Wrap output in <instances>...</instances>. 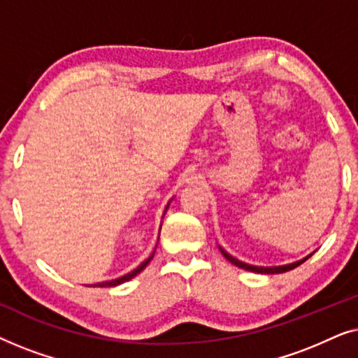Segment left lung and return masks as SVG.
Returning a JSON list of instances; mask_svg holds the SVG:
<instances>
[{
	"label": "left lung",
	"mask_w": 358,
	"mask_h": 358,
	"mask_svg": "<svg viewBox=\"0 0 358 358\" xmlns=\"http://www.w3.org/2000/svg\"><path fill=\"white\" fill-rule=\"evenodd\" d=\"M220 251H222L223 257L227 259L228 262H231L233 266H236L239 268H244V271H249V272H256V273H283V272H288L292 271V268H295L300 266V264H303L306 261V259H310L313 254H315V251H313L311 254H308V256H305L303 259H300V261H295V262H290V264H283V266H272V267H264V266H252V264H246L243 261H239V259L233 257L231 254H228L227 251L222 246H218Z\"/></svg>",
	"instance_id": "8db88e82"
}]
</instances>
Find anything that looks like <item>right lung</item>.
Masks as SVG:
<instances>
[{"instance_id": "right-lung-1", "label": "right lung", "mask_w": 358, "mask_h": 358, "mask_svg": "<svg viewBox=\"0 0 358 358\" xmlns=\"http://www.w3.org/2000/svg\"><path fill=\"white\" fill-rule=\"evenodd\" d=\"M169 202H171V200H169ZM168 207H169V203L166 205L164 213H166V210H168ZM155 251H156V249H155ZM155 251L151 252V254H150V257H148V259H145V261L141 262L138 267L134 268V271L129 272V273H125V275H122V277H119V278H114V280H106V282H99V283H92V285H90V287H117V285H120V283H125V282L131 280V278L138 275V273H140L141 271H143V268H145L146 266H148L150 261H151V259H153V256H155Z\"/></svg>"}]
</instances>
